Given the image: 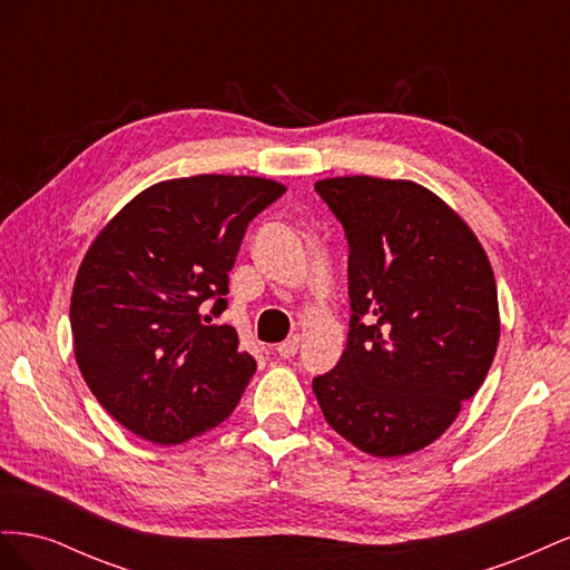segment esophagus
Masks as SVG:
<instances>
[{"mask_svg":"<svg viewBox=\"0 0 570 570\" xmlns=\"http://www.w3.org/2000/svg\"><path fill=\"white\" fill-rule=\"evenodd\" d=\"M297 352H299V337L297 335H292L283 344H278V356L281 358H292Z\"/></svg>","mask_w":570,"mask_h":570,"instance_id":"obj_1","label":"esophagus"}]
</instances>
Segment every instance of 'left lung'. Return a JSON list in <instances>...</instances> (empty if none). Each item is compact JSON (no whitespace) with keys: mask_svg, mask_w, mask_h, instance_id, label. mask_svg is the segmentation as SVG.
I'll use <instances>...</instances> for the list:
<instances>
[{"mask_svg":"<svg viewBox=\"0 0 570 570\" xmlns=\"http://www.w3.org/2000/svg\"><path fill=\"white\" fill-rule=\"evenodd\" d=\"M314 187L347 235L352 306L347 347L314 377L316 400L361 452H419L492 366L499 304L488 254L419 183L344 176Z\"/></svg>","mask_w":570,"mask_h":570,"instance_id":"1","label":"left lung"}]
</instances>
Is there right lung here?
Listing matches in <instances>:
<instances>
[{"instance_id":"1","label":"right lung","mask_w":570,"mask_h":570,"mask_svg":"<svg viewBox=\"0 0 570 570\" xmlns=\"http://www.w3.org/2000/svg\"><path fill=\"white\" fill-rule=\"evenodd\" d=\"M285 185L254 176L164 180L128 202L85 254L71 295L85 383L130 433L180 444L226 421L256 361L230 325L228 271L245 230Z\"/></svg>"}]
</instances>
